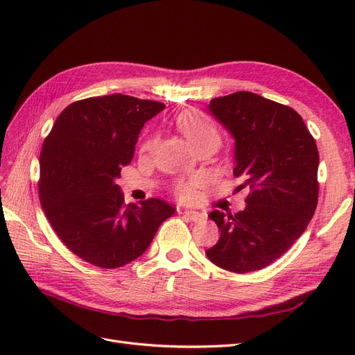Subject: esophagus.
Returning <instances> with one entry per match:
<instances>
[{
	"label": "esophagus",
	"instance_id": "34e87169",
	"mask_svg": "<svg viewBox=\"0 0 355 355\" xmlns=\"http://www.w3.org/2000/svg\"><path fill=\"white\" fill-rule=\"evenodd\" d=\"M184 214L192 222H201V220L206 219V214L201 213V211H196V210H185Z\"/></svg>",
	"mask_w": 355,
	"mask_h": 355
}]
</instances>
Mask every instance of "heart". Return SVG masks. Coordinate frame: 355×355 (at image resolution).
<instances>
[{"instance_id": "heart-1", "label": "heart", "mask_w": 355, "mask_h": 355, "mask_svg": "<svg viewBox=\"0 0 355 355\" xmlns=\"http://www.w3.org/2000/svg\"><path fill=\"white\" fill-rule=\"evenodd\" d=\"M179 130L185 135L192 146L201 144L219 145L220 136L218 128L209 120V118L198 111H185L178 116ZM198 182H179L176 185V194L182 200H191L196 196V187Z\"/></svg>"}]
</instances>
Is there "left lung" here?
Listing matches in <instances>:
<instances>
[{
  "label": "left lung",
  "instance_id": "8db88e82",
  "mask_svg": "<svg viewBox=\"0 0 355 355\" xmlns=\"http://www.w3.org/2000/svg\"><path fill=\"white\" fill-rule=\"evenodd\" d=\"M207 110L232 136L234 176L250 194L244 210L209 214L220 237L206 254L231 272L262 270L292 247L314 216L315 141L295 110L250 92L214 98Z\"/></svg>",
  "mask_w": 355,
  "mask_h": 355
}]
</instances>
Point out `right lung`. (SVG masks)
I'll list each match as a JSON object with an SVG mask.
<instances>
[{"label":"right lung","instance_id":"obj_1","mask_svg":"<svg viewBox=\"0 0 355 355\" xmlns=\"http://www.w3.org/2000/svg\"><path fill=\"white\" fill-rule=\"evenodd\" d=\"M164 108L125 94L73 102L42 144L41 206L63 244L85 262L108 270L133 262L175 213L159 198L125 204L115 182L145 123Z\"/></svg>","mask_w":355,"mask_h":355}]
</instances>
